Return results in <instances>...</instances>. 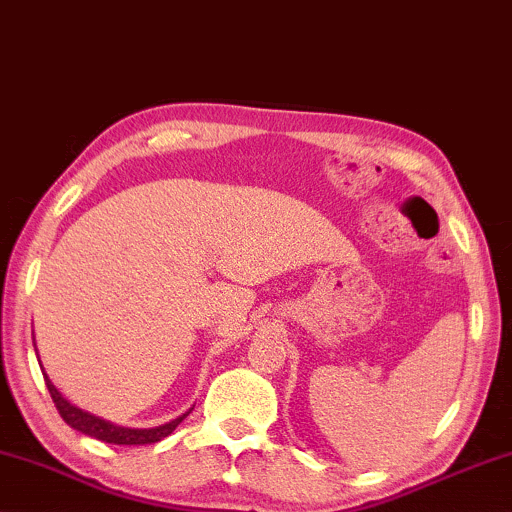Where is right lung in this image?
<instances>
[{
	"mask_svg": "<svg viewBox=\"0 0 512 512\" xmlns=\"http://www.w3.org/2000/svg\"><path fill=\"white\" fill-rule=\"evenodd\" d=\"M37 359H39V352H37ZM43 371V366H41ZM43 378H46V387L50 392V397L55 401V408L60 410L62 420L69 424L71 429L81 431L85 436H92L97 438V441H104V443H113V445H148V443H157L162 441V438H167L171 431H174L178 424H181L187 415L192 413V408H187L183 415L174 417V420L160 424V427H148V429H132V427H120V424H113L109 420H104V417H97L88 413V410L74 406V403L67 401L60 394V390L50 383V378L46 376V371H43Z\"/></svg>",
	"mask_w": 512,
	"mask_h": 512,
	"instance_id": "add662e5",
	"label": "right lung"
}]
</instances>
